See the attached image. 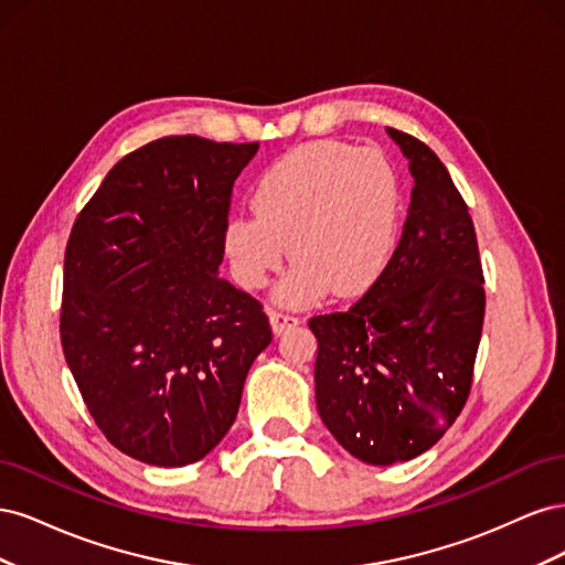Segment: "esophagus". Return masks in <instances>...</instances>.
I'll use <instances>...</instances> for the list:
<instances>
[{
  "label": "esophagus",
  "instance_id": "obj_1",
  "mask_svg": "<svg viewBox=\"0 0 565 565\" xmlns=\"http://www.w3.org/2000/svg\"><path fill=\"white\" fill-rule=\"evenodd\" d=\"M270 324H273V332L276 334H280V332H285L287 328H292V324H297L299 322V316H295V313H289V311H285V309H270Z\"/></svg>",
  "mask_w": 565,
  "mask_h": 565
}]
</instances>
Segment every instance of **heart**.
<instances>
[{
  "mask_svg": "<svg viewBox=\"0 0 565 565\" xmlns=\"http://www.w3.org/2000/svg\"><path fill=\"white\" fill-rule=\"evenodd\" d=\"M249 214H235L224 249L235 280L262 289L289 245L280 297H351L380 276L396 241L398 179L377 150L318 141L285 152L256 181Z\"/></svg>",
  "mask_w": 565,
  "mask_h": 565,
  "instance_id": "obj_1",
  "label": "heart"
}]
</instances>
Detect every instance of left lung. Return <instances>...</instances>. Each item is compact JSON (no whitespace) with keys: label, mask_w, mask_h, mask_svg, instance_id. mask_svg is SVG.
Returning a JSON list of instances; mask_svg holds the SVG:
<instances>
[{"label":"left lung","mask_w":565,"mask_h":565,"mask_svg":"<svg viewBox=\"0 0 565 565\" xmlns=\"http://www.w3.org/2000/svg\"><path fill=\"white\" fill-rule=\"evenodd\" d=\"M388 136L415 177L401 241L349 311L309 320L320 419L341 448L377 467L426 452L455 424L486 318L465 198L429 146L391 127Z\"/></svg>","instance_id":"1"}]
</instances>
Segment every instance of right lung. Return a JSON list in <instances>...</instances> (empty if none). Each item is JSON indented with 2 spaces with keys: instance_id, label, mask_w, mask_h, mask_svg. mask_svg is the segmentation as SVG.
<instances>
[{
  "instance_id": "1",
  "label": "right lung",
  "mask_w": 565,
  "mask_h": 565,
  "mask_svg": "<svg viewBox=\"0 0 565 565\" xmlns=\"http://www.w3.org/2000/svg\"><path fill=\"white\" fill-rule=\"evenodd\" d=\"M256 150L193 134L136 148L67 237L65 363L110 446L146 465L216 448L273 339L262 301L216 276L233 183Z\"/></svg>"
}]
</instances>
